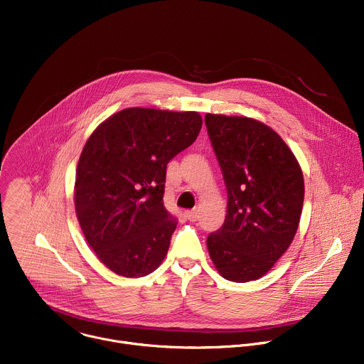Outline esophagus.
I'll return each instance as SVG.
<instances>
[{"instance_id": "34e87169", "label": "esophagus", "mask_w": 364, "mask_h": 364, "mask_svg": "<svg viewBox=\"0 0 364 364\" xmlns=\"http://www.w3.org/2000/svg\"><path fill=\"white\" fill-rule=\"evenodd\" d=\"M186 218L191 220V222H196L199 219V210L198 209H192V210H186L185 212Z\"/></svg>"}]
</instances>
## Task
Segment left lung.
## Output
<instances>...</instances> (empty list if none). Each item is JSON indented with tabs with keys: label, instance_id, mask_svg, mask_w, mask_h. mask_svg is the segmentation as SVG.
<instances>
[{
	"label": "left lung",
	"instance_id": "8db88e82",
	"mask_svg": "<svg viewBox=\"0 0 364 364\" xmlns=\"http://www.w3.org/2000/svg\"><path fill=\"white\" fill-rule=\"evenodd\" d=\"M205 124L228 191L225 223L206 240L209 256L226 280H257L297 232L301 168L280 135L257 119L206 114Z\"/></svg>",
	"mask_w": 364,
	"mask_h": 364
}]
</instances>
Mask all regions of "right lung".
I'll return each mask as SVG.
<instances>
[{"mask_svg": "<svg viewBox=\"0 0 364 364\" xmlns=\"http://www.w3.org/2000/svg\"><path fill=\"white\" fill-rule=\"evenodd\" d=\"M202 128L196 111L127 108L87 139L75 175L81 230L114 273L142 277L164 262L178 219L164 205L166 165Z\"/></svg>", "mask_w": 364, "mask_h": 364, "instance_id": "right-lung-1", "label": "right lung"}]
</instances>
